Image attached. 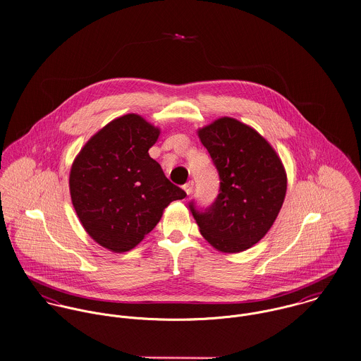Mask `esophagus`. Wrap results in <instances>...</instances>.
Masks as SVG:
<instances>
[{
    "instance_id": "esophagus-1",
    "label": "esophagus",
    "mask_w": 361,
    "mask_h": 361,
    "mask_svg": "<svg viewBox=\"0 0 361 361\" xmlns=\"http://www.w3.org/2000/svg\"><path fill=\"white\" fill-rule=\"evenodd\" d=\"M183 188H184V191L187 192V195H191L192 191H194V183H192V181H188L187 184L183 185Z\"/></svg>"
}]
</instances>
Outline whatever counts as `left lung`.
Segmentation results:
<instances>
[{
  "label": "left lung",
  "instance_id": "8db88e82",
  "mask_svg": "<svg viewBox=\"0 0 361 361\" xmlns=\"http://www.w3.org/2000/svg\"><path fill=\"white\" fill-rule=\"evenodd\" d=\"M211 154L220 185L208 208L190 202L201 234L221 252H240L257 244L271 228L286 195L285 167L255 130L219 118L198 131Z\"/></svg>",
  "mask_w": 361,
  "mask_h": 361
}]
</instances>
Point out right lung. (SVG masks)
Masks as SVG:
<instances>
[{"label": "right lung", "instance_id": "1", "mask_svg": "<svg viewBox=\"0 0 361 361\" xmlns=\"http://www.w3.org/2000/svg\"><path fill=\"white\" fill-rule=\"evenodd\" d=\"M160 131L137 114L113 120L82 147L70 174L73 208L100 245L126 252L187 194L169 181L147 150Z\"/></svg>", "mask_w": 361, "mask_h": 361}]
</instances>
